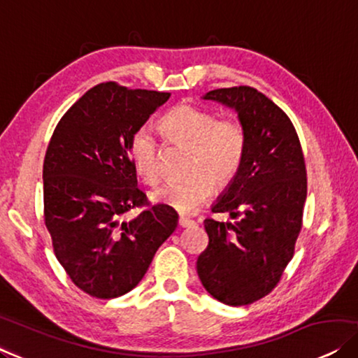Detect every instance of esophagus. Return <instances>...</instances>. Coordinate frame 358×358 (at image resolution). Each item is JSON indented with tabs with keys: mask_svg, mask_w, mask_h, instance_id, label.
I'll list each match as a JSON object with an SVG mask.
<instances>
[{
	"mask_svg": "<svg viewBox=\"0 0 358 358\" xmlns=\"http://www.w3.org/2000/svg\"><path fill=\"white\" fill-rule=\"evenodd\" d=\"M194 224H195V221L190 220V217H187V216H180L179 217V226L180 227H190Z\"/></svg>",
	"mask_w": 358,
	"mask_h": 358,
	"instance_id": "obj_1",
	"label": "esophagus"
}]
</instances>
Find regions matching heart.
I'll list each match as a JSON object with an SVG mask.
<instances>
[{"mask_svg": "<svg viewBox=\"0 0 358 358\" xmlns=\"http://www.w3.org/2000/svg\"><path fill=\"white\" fill-rule=\"evenodd\" d=\"M166 142L187 148V178L157 189L152 199L179 213H192L208 200L216 187H226L239 174L247 148V132L241 119L217 117L215 111L179 103L158 122ZM162 147L148 127H138L129 141V157L143 182L162 179Z\"/></svg>", "mask_w": 358, "mask_h": 358, "instance_id": "1", "label": "heart"}]
</instances>
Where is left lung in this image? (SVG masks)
Returning <instances> with one entry per match:
<instances>
[{
  "instance_id": "obj_1",
  "label": "left lung",
  "mask_w": 358,
  "mask_h": 358,
  "mask_svg": "<svg viewBox=\"0 0 358 358\" xmlns=\"http://www.w3.org/2000/svg\"><path fill=\"white\" fill-rule=\"evenodd\" d=\"M205 100L234 108L247 132L239 174L213 213L234 222L205 220L208 245L196 260L203 287L216 300L239 307L265 297L292 260L307 200V168L289 116L248 85L211 90Z\"/></svg>"
}]
</instances>
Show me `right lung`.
Here are the masks:
<instances>
[{"mask_svg":"<svg viewBox=\"0 0 358 358\" xmlns=\"http://www.w3.org/2000/svg\"><path fill=\"white\" fill-rule=\"evenodd\" d=\"M171 93L103 82L59 119L43 162V217L55 255L80 291L115 299L141 282L178 213L150 203L129 157L132 134ZM143 211L132 222L120 216Z\"/></svg>","mask_w":358,"mask_h":358,"instance_id":"1","label":"right lung"}]
</instances>
